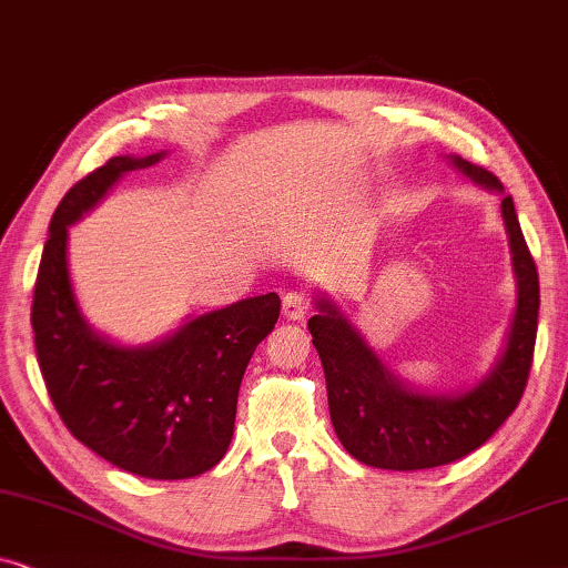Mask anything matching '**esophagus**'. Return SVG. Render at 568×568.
Masks as SVG:
<instances>
[{"label": "esophagus", "instance_id": "obj_1", "mask_svg": "<svg viewBox=\"0 0 568 568\" xmlns=\"http://www.w3.org/2000/svg\"><path fill=\"white\" fill-rule=\"evenodd\" d=\"M282 313L286 321H302L310 313V297L302 290H292L284 294Z\"/></svg>", "mask_w": 568, "mask_h": 568}]
</instances>
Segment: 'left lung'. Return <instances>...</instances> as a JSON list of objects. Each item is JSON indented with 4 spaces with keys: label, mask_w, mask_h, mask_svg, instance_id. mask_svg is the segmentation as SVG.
<instances>
[{
    "label": "left lung",
    "mask_w": 568,
    "mask_h": 568,
    "mask_svg": "<svg viewBox=\"0 0 568 568\" xmlns=\"http://www.w3.org/2000/svg\"><path fill=\"white\" fill-rule=\"evenodd\" d=\"M453 165L470 181L504 191L499 178L486 168L457 154ZM501 216L517 276V313L504 356L468 393H414L387 372L328 300H317L321 313L310 317L307 328L325 369L331 422L341 445L359 463L385 470H424L455 463L484 445L519 406L538 336L540 282L511 196L501 199Z\"/></svg>",
    "instance_id": "obj_1"
}]
</instances>
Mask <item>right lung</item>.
<instances>
[{
  "label": "right lung",
  "instance_id": "1",
  "mask_svg": "<svg viewBox=\"0 0 568 568\" xmlns=\"http://www.w3.org/2000/svg\"><path fill=\"white\" fill-rule=\"evenodd\" d=\"M160 158H111L67 191L38 266L30 323L43 383L72 437L134 476L181 480L212 470L227 453L240 383L282 300L276 292L240 300L139 348L115 346L84 323L69 278V224L123 173Z\"/></svg>",
  "mask_w": 568,
  "mask_h": 568
}]
</instances>
